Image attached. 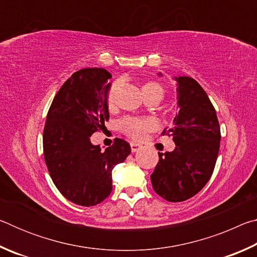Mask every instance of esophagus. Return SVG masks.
Here are the masks:
<instances>
[{"label":"esophagus","instance_id":"34e87169","mask_svg":"<svg viewBox=\"0 0 257 257\" xmlns=\"http://www.w3.org/2000/svg\"><path fill=\"white\" fill-rule=\"evenodd\" d=\"M130 149H132L133 153H135V152H138L139 150H142V145L136 144V143H130Z\"/></svg>","mask_w":257,"mask_h":257}]
</instances>
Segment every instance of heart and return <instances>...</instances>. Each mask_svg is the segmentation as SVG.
Here are the masks:
<instances>
[{"label":"heart","instance_id":"1","mask_svg":"<svg viewBox=\"0 0 257 257\" xmlns=\"http://www.w3.org/2000/svg\"><path fill=\"white\" fill-rule=\"evenodd\" d=\"M119 84L113 82L110 89L107 92L106 101L108 106H112L115 102L116 93H118ZM158 89L163 93L162 87L156 82H147L143 86V93L149 92V90ZM156 127V121L152 118H136V116H123L122 119L118 121V128L125 136L134 139V141H141L146 136L147 133H150Z\"/></svg>","mask_w":257,"mask_h":257}]
</instances>
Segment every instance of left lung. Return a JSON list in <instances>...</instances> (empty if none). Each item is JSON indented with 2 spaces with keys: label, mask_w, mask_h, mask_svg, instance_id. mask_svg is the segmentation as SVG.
<instances>
[{
  "label": "left lung",
  "mask_w": 257,
  "mask_h": 257,
  "mask_svg": "<svg viewBox=\"0 0 257 257\" xmlns=\"http://www.w3.org/2000/svg\"><path fill=\"white\" fill-rule=\"evenodd\" d=\"M161 75V73H160ZM179 112L173 127L162 135L172 137L176 149L159 153L151 175L155 193L169 202H184L207 184L220 150V124L205 90L190 77H176Z\"/></svg>",
  "instance_id": "left-lung-1"
}]
</instances>
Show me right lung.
<instances>
[{
    "label": "right lung",
    "mask_w": 257,
    "mask_h": 257,
    "mask_svg": "<svg viewBox=\"0 0 257 257\" xmlns=\"http://www.w3.org/2000/svg\"><path fill=\"white\" fill-rule=\"evenodd\" d=\"M111 73L102 68L77 71L56 93L47 112L43 151L50 176L68 201L94 206L112 191V170L127 159L130 145L115 138L102 151L90 136L105 128Z\"/></svg>",
    "instance_id": "1"
}]
</instances>
